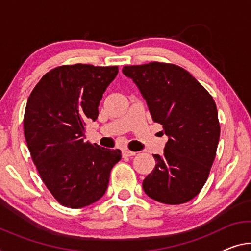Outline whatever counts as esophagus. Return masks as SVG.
Segmentation results:
<instances>
[{"mask_svg":"<svg viewBox=\"0 0 251 251\" xmlns=\"http://www.w3.org/2000/svg\"><path fill=\"white\" fill-rule=\"evenodd\" d=\"M136 155H137V152L131 151V150H128V149L122 150V156L123 157H132V156H136Z\"/></svg>","mask_w":251,"mask_h":251,"instance_id":"obj_1","label":"esophagus"}]
</instances>
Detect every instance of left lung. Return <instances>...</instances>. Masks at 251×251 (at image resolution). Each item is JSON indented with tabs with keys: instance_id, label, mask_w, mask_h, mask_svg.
<instances>
[{
	"instance_id": "obj_1",
	"label": "left lung",
	"mask_w": 251,
	"mask_h": 251,
	"mask_svg": "<svg viewBox=\"0 0 251 251\" xmlns=\"http://www.w3.org/2000/svg\"><path fill=\"white\" fill-rule=\"evenodd\" d=\"M122 73L140 90L152 120L168 137L164 155L142 182L146 194L165 204L191 201L205 184L220 138L215 102L190 73L152 61L125 66Z\"/></svg>"
}]
</instances>
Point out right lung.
I'll use <instances>...</instances> for the list:
<instances>
[{"instance_id": "right-lung-1", "label": "right lung", "mask_w": 251, "mask_h": 251, "mask_svg": "<svg viewBox=\"0 0 251 251\" xmlns=\"http://www.w3.org/2000/svg\"><path fill=\"white\" fill-rule=\"evenodd\" d=\"M118 66L64 65L42 76L26 102L23 129L38 173L61 205L79 209L102 198L110 173L121 159L84 141L85 126L99 117L106 87Z\"/></svg>"}]
</instances>
